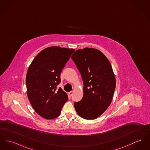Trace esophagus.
<instances>
[{"mask_svg":"<svg viewBox=\"0 0 150 150\" xmlns=\"http://www.w3.org/2000/svg\"><path fill=\"white\" fill-rule=\"evenodd\" d=\"M72 95H73V92L72 91H70V92H69V96L70 97H71L72 96Z\"/></svg>","mask_w":150,"mask_h":150,"instance_id":"1","label":"esophagus"}]
</instances>
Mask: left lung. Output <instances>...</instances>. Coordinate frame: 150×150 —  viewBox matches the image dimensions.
I'll list each match as a JSON object with an SVG mask.
<instances>
[{
	"label": "left lung",
	"instance_id": "left-lung-1",
	"mask_svg": "<svg viewBox=\"0 0 150 150\" xmlns=\"http://www.w3.org/2000/svg\"><path fill=\"white\" fill-rule=\"evenodd\" d=\"M71 59L79 71L83 81V97L75 102L77 113L86 120H94L110 105L115 88L112 66L100 50L86 47L76 50Z\"/></svg>",
	"mask_w": 150,
	"mask_h": 150
}]
</instances>
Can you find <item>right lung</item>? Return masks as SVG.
I'll return each instance as SVG.
<instances>
[{"instance_id": "obj_1", "label": "right lung", "mask_w": 150, "mask_h": 150, "mask_svg": "<svg viewBox=\"0 0 150 150\" xmlns=\"http://www.w3.org/2000/svg\"><path fill=\"white\" fill-rule=\"evenodd\" d=\"M74 49L49 47L38 53L27 71V96L35 112L51 120L58 117L68 96L61 88V73Z\"/></svg>"}]
</instances>
